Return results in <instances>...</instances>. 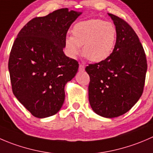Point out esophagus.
I'll use <instances>...</instances> for the list:
<instances>
[{
	"label": "esophagus",
	"instance_id": "obj_1",
	"mask_svg": "<svg viewBox=\"0 0 153 153\" xmlns=\"http://www.w3.org/2000/svg\"><path fill=\"white\" fill-rule=\"evenodd\" d=\"M79 71H85V65L82 64H80L79 66Z\"/></svg>",
	"mask_w": 153,
	"mask_h": 153
}]
</instances>
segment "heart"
<instances>
[{"mask_svg": "<svg viewBox=\"0 0 153 153\" xmlns=\"http://www.w3.org/2000/svg\"><path fill=\"white\" fill-rule=\"evenodd\" d=\"M72 36H66L65 47L68 55L75 58L81 53L88 60L100 62L112 53L117 39V30L111 22L91 19L73 27Z\"/></svg>", "mask_w": 153, "mask_h": 153, "instance_id": "b5f03b06", "label": "heart"}]
</instances>
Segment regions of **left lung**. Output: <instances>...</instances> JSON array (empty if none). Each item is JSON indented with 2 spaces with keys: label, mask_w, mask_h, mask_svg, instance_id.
Wrapping results in <instances>:
<instances>
[{
  "label": "left lung",
  "mask_w": 153,
  "mask_h": 153,
  "mask_svg": "<svg viewBox=\"0 0 153 153\" xmlns=\"http://www.w3.org/2000/svg\"><path fill=\"white\" fill-rule=\"evenodd\" d=\"M117 30L114 51L108 59L89 64L88 99L96 114L108 118L129 111L141 97L147 70L138 36L126 21L108 13Z\"/></svg>",
  "instance_id": "1"
}]
</instances>
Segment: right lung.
Segmentation results:
<instances>
[{"instance_id":"right-lung-1","label":"right lung","mask_w":153,"mask_h":153,"mask_svg":"<svg viewBox=\"0 0 153 153\" xmlns=\"http://www.w3.org/2000/svg\"><path fill=\"white\" fill-rule=\"evenodd\" d=\"M81 13L59 9L30 20L12 47L9 71L12 89L34 117L56 114L65 100V85L76 75L79 64L63 52L71 24Z\"/></svg>"}]
</instances>
